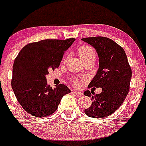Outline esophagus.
I'll return each instance as SVG.
<instances>
[{
    "instance_id": "1",
    "label": "esophagus",
    "mask_w": 146,
    "mask_h": 146,
    "mask_svg": "<svg viewBox=\"0 0 146 146\" xmlns=\"http://www.w3.org/2000/svg\"><path fill=\"white\" fill-rule=\"evenodd\" d=\"M73 93L76 96H78V97H82V96H83V94L81 92H79V91H73Z\"/></svg>"
}]
</instances>
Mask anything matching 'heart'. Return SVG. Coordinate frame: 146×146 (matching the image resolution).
<instances>
[{
	"instance_id": "heart-1",
	"label": "heart",
	"mask_w": 146,
	"mask_h": 146,
	"mask_svg": "<svg viewBox=\"0 0 146 146\" xmlns=\"http://www.w3.org/2000/svg\"><path fill=\"white\" fill-rule=\"evenodd\" d=\"M78 54L84 62L90 60L96 59V54L95 50L89 46H80L79 48L78 49ZM72 82L74 86H78L80 84L79 81L76 79H74Z\"/></svg>"
}]
</instances>
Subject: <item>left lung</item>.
Instances as JSON below:
<instances>
[{"mask_svg":"<svg viewBox=\"0 0 146 146\" xmlns=\"http://www.w3.org/2000/svg\"><path fill=\"white\" fill-rule=\"evenodd\" d=\"M96 50L99 68L88 88H102L99 94L86 91L84 96L91 97V106L84 110L88 117L103 118L113 114L125 100L129 91L131 69L124 49L107 37L82 38Z\"/></svg>","mask_w":146,"mask_h":146,"instance_id":"left-lung-1","label":"left lung"}]
</instances>
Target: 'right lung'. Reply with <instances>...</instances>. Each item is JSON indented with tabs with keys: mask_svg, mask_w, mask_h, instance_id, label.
Here are the masks:
<instances>
[{
	"mask_svg": "<svg viewBox=\"0 0 146 146\" xmlns=\"http://www.w3.org/2000/svg\"><path fill=\"white\" fill-rule=\"evenodd\" d=\"M74 38L46 39L30 43L19 51L13 67L11 85L20 106L36 117H46L56 111L62 98L71 92L64 84L52 88L47 84L48 70L59 67Z\"/></svg>",
	"mask_w": 146,
	"mask_h": 146,
	"instance_id": "right-lung-1",
	"label": "right lung"
}]
</instances>
